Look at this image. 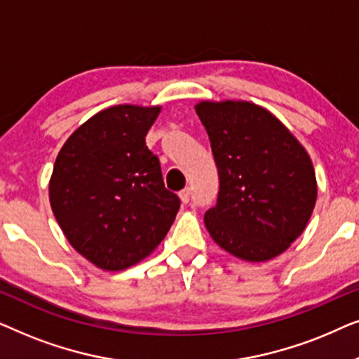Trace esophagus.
I'll return each mask as SVG.
<instances>
[{"label":"esophagus","instance_id":"34e87169","mask_svg":"<svg viewBox=\"0 0 359 359\" xmlns=\"http://www.w3.org/2000/svg\"><path fill=\"white\" fill-rule=\"evenodd\" d=\"M178 196H180V199H181V204H188L189 199H191V191H189V188H186V189L181 191V193H180Z\"/></svg>","mask_w":359,"mask_h":359}]
</instances>
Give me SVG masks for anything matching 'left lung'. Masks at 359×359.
Wrapping results in <instances>:
<instances>
[{
	"instance_id": "obj_1",
	"label": "left lung",
	"mask_w": 359,
	"mask_h": 359,
	"mask_svg": "<svg viewBox=\"0 0 359 359\" xmlns=\"http://www.w3.org/2000/svg\"><path fill=\"white\" fill-rule=\"evenodd\" d=\"M219 171L217 205L204 215L215 243L235 258L279 257L307 227L317 201L312 160L273 112L250 101H199Z\"/></svg>"
}]
</instances>
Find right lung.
Returning <instances> with one entry per match:
<instances>
[{
    "label": "right lung",
    "instance_id": "add662e5",
    "mask_svg": "<svg viewBox=\"0 0 359 359\" xmlns=\"http://www.w3.org/2000/svg\"><path fill=\"white\" fill-rule=\"evenodd\" d=\"M161 106L117 104L68 137L48 181L52 212L81 257L122 271L155 252L180 209L145 137Z\"/></svg>",
    "mask_w": 359,
    "mask_h": 359
}]
</instances>
